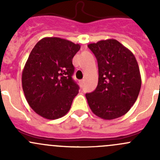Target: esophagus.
I'll return each mask as SVG.
<instances>
[{"mask_svg":"<svg viewBox=\"0 0 160 160\" xmlns=\"http://www.w3.org/2000/svg\"><path fill=\"white\" fill-rule=\"evenodd\" d=\"M83 83H84V80H80V86H81V87L83 86Z\"/></svg>","mask_w":160,"mask_h":160,"instance_id":"esophagus-1","label":"esophagus"}]
</instances>
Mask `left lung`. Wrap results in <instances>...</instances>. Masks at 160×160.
Wrapping results in <instances>:
<instances>
[{
  "instance_id": "1",
  "label": "left lung",
  "mask_w": 160,
  "mask_h": 160,
  "mask_svg": "<svg viewBox=\"0 0 160 160\" xmlns=\"http://www.w3.org/2000/svg\"><path fill=\"white\" fill-rule=\"evenodd\" d=\"M98 66V83L86 93L90 109L106 120L117 118L130 110L139 93L141 76L133 53L115 39L88 45Z\"/></svg>"
}]
</instances>
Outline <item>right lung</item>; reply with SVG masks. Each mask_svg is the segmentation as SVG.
<instances>
[{
    "mask_svg": "<svg viewBox=\"0 0 160 160\" xmlns=\"http://www.w3.org/2000/svg\"><path fill=\"white\" fill-rule=\"evenodd\" d=\"M79 44L60 38H44L31 52L22 72L25 98L35 113L46 119H57L70 109L79 92L72 79V58Z\"/></svg>",
    "mask_w": 160,
    "mask_h": 160,
    "instance_id": "add662e5",
    "label": "right lung"
}]
</instances>
